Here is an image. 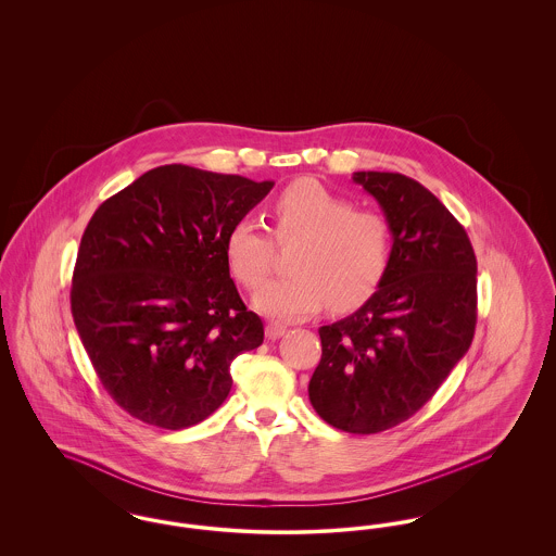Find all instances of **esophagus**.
I'll return each instance as SVG.
<instances>
[{"label":"esophagus","mask_w":556,"mask_h":556,"mask_svg":"<svg viewBox=\"0 0 556 556\" xmlns=\"http://www.w3.org/2000/svg\"><path fill=\"white\" fill-rule=\"evenodd\" d=\"M286 333H288V329L283 325H279V323H268L266 325V338L268 340H279Z\"/></svg>","instance_id":"1"}]
</instances>
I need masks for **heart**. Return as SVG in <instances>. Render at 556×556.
Segmentation results:
<instances>
[{"instance_id":"1","label":"heart","mask_w":556,"mask_h":556,"mask_svg":"<svg viewBox=\"0 0 556 556\" xmlns=\"http://www.w3.org/2000/svg\"><path fill=\"white\" fill-rule=\"evenodd\" d=\"M275 236L281 243L302 241L290 279L270 281L254 293L258 313L277 320H302L329 302L350 311L367 302L383 281L392 258L388 220L356 211L350 200L302 179L286 187L273 204ZM275 243L252 216L236 220L225 238V258L245 288H258L270 270Z\"/></svg>"}]
</instances>
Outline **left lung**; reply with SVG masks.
<instances>
[{"instance_id":"8db88e82","label":"left lung","mask_w":556,"mask_h":556,"mask_svg":"<svg viewBox=\"0 0 556 556\" xmlns=\"http://www.w3.org/2000/svg\"><path fill=\"white\" fill-rule=\"evenodd\" d=\"M383 212L392 258L350 317L318 329L323 356L308 383L318 417L348 433H379L413 417L473 342L477 261L463 225L400 173L352 175Z\"/></svg>"}]
</instances>
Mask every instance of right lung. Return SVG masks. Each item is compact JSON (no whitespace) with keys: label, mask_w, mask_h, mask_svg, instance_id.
I'll use <instances>...</instances> for the list:
<instances>
[{"label":"right lung","mask_w":556,"mask_h":556,"mask_svg":"<svg viewBox=\"0 0 556 556\" xmlns=\"http://www.w3.org/2000/svg\"><path fill=\"white\" fill-rule=\"evenodd\" d=\"M273 186L166 164L91 216L71 308L102 386L135 419L162 429L204 421L231 392V361L263 344L225 238Z\"/></svg>","instance_id":"1"}]
</instances>
